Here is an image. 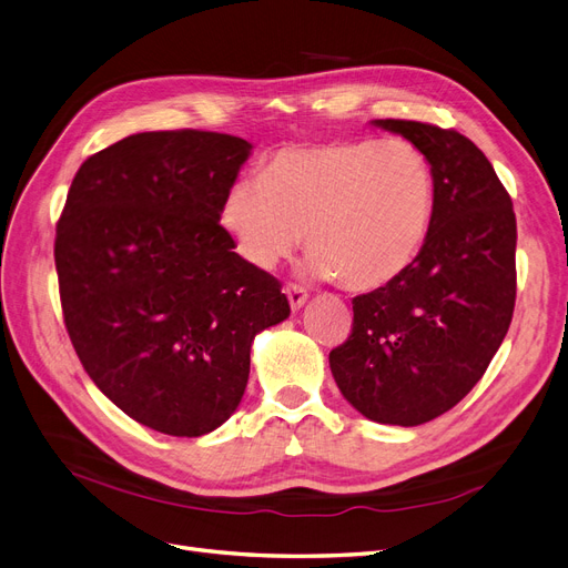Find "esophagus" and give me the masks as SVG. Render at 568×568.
I'll list each match as a JSON object with an SVG mask.
<instances>
[{"instance_id":"1","label":"esophagus","mask_w":568,"mask_h":568,"mask_svg":"<svg viewBox=\"0 0 568 568\" xmlns=\"http://www.w3.org/2000/svg\"><path fill=\"white\" fill-rule=\"evenodd\" d=\"M285 295H287V300H290V306H292V311H297V308H302V304L306 302V290L302 287V285H297V283H290L287 287H285Z\"/></svg>"}]
</instances>
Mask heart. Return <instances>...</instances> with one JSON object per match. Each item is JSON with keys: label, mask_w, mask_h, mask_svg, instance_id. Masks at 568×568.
I'll use <instances>...</instances> for the list:
<instances>
[{"label": "heart", "mask_w": 568, "mask_h": 568, "mask_svg": "<svg viewBox=\"0 0 568 568\" xmlns=\"http://www.w3.org/2000/svg\"><path fill=\"white\" fill-rule=\"evenodd\" d=\"M435 213L426 154L403 138L332 140L273 154L262 180L239 178L220 224L239 255L271 271L304 241L311 271L348 290H374L416 260Z\"/></svg>", "instance_id": "obj_1"}]
</instances>
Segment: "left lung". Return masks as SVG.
I'll use <instances>...</instances> for the list:
<instances>
[{
    "label": "left lung",
    "instance_id": "1",
    "mask_svg": "<svg viewBox=\"0 0 568 568\" xmlns=\"http://www.w3.org/2000/svg\"><path fill=\"white\" fill-rule=\"evenodd\" d=\"M374 125L426 154L435 213L400 276L353 300V327L329 351V369L363 416L418 426L464 400L506 339L517 295V220L494 165L466 135L405 119Z\"/></svg>",
    "mask_w": 568,
    "mask_h": 568
}]
</instances>
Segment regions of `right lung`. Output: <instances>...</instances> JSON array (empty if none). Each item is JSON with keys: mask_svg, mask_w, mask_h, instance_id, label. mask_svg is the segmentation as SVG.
I'll list each match as a JSON object with an SVG mask.
<instances>
[{"mask_svg": "<svg viewBox=\"0 0 568 568\" xmlns=\"http://www.w3.org/2000/svg\"><path fill=\"white\" fill-rule=\"evenodd\" d=\"M252 144L129 135L81 163L55 226L62 318L83 369L138 424L199 437L236 412L255 334L290 316L234 252L220 205Z\"/></svg>", "mask_w": 568, "mask_h": 568, "instance_id": "obj_1", "label": "right lung"}]
</instances>
